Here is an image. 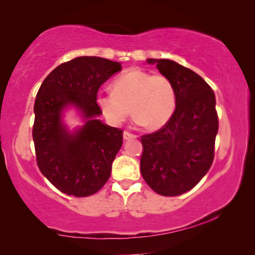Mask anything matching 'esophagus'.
I'll return each instance as SVG.
<instances>
[{
    "instance_id": "1",
    "label": "esophagus",
    "mask_w": 255,
    "mask_h": 255,
    "mask_svg": "<svg viewBox=\"0 0 255 255\" xmlns=\"http://www.w3.org/2000/svg\"><path fill=\"white\" fill-rule=\"evenodd\" d=\"M137 136L133 135V133L129 132V131H124V139L125 140H128V139H132V138H136Z\"/></svg>"
}]
</instances>
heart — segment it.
Returning <instances> with one entry per match:
<instances>
[{
	"label": "heart",
	"mask_w": 255,
	"mask_h": 255,
	"mask_svg": "<svg viewBox=\"0 0 255 255\" xmlns=\"http://www.w3.org/2000/svg\"><path fill=\"white\" fill-rule=\"evenodd\" d=\"M175 102V90L169 77L152 75L140 68L124 72L112 82V92H101L97 97V105L110 124L119 126L132 111L136 123L149 129L166 125Z\"/></svg>",
	"instance_id": "b5f03b06"
}]
</instances>
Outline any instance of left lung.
<instances>
[{
    "label": "left lung",
    "instance_id": "1",
    "mask_svg": "<svg viewBox=\"0 0 255 255\" xmlns=\"http://www.w3.org/2000/svg\"><path fill=\"white\" fill-rule=\"evenodd\" d=\"M175 90V110L166 125L141 136L140 173L150 189L173 197L191 190L214 161L218 116L215 93L190 68L170 59L148 58Z\"/></svg>",
    "mask_w": 255,
    "mask_h": 255
}]
</instances>
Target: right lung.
<instances>
[{
    "label": "right lung",
    "instance_id": "add662e5",
    "mask_svg": "<svg viewBox=\"0 0 255 255\" xmlns=\"http://www.w3.org/2000/svg\"><path fill=\"white\" fill-rule=\"evenodd\" d=\"M122 64L82 56L60 64L42 82L34 101L32 138L38 167L59 191L89 197L106 184L123 145L122 129L103 124L97 105L100 86ZM74 106L85 125L70 132L62 111Z\"/></svg>",
    "mask_w": 255,
    "mask_h": 255
}]
</instances>
